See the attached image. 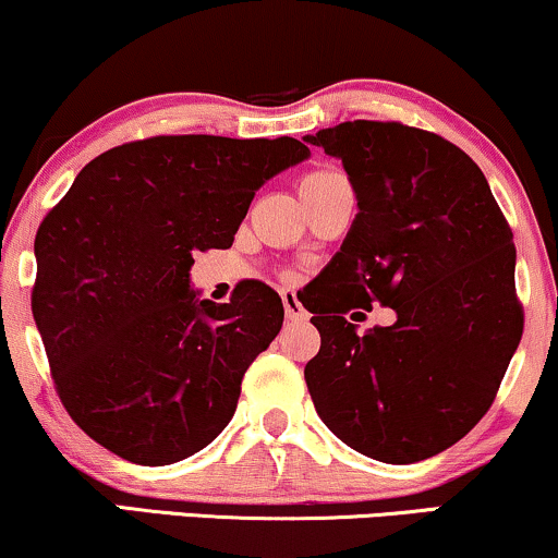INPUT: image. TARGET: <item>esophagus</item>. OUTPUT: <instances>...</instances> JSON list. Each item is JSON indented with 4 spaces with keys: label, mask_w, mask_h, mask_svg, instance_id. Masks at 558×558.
Listing matches in <instances>:
<instances>
[{
    "label": "esophagus",
    "mask_w": 558,
    "mask_h": 558,
    "mask_svg": "<svg viewBox=\"0 0 558 558\" xmlns=\"http://www.w3.org/2000/svg\"><path fill=\"white\" fill-rule=\"evenodd\" d=\"M280 299H283V308H286V319L288 322H306L308 319V312L301 306L299 295L293 291H280Z\"/></svg>",
    "instance_id": "34e87169"
}]
</instances>
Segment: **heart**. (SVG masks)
Listing matches in <instances>:
<instances>
[{
	"instance_id": "obj_1",
	"label": "heart",
	"mask_w": 558,
	"mask_h": 558,
	"mask_svg": "<svg viewBox=\"0 0 558 558\" xmlns=\"http://www.w3.org/2000/svg\"><path fill=\"white\" fill-rule=\"evenodd\" d=\"M344 180L342 172H337V169H314V172H306L299 182V190L303 197L319 193V190H324L327 185H331V182H340Z\"/></svg>"
}]
</instances>
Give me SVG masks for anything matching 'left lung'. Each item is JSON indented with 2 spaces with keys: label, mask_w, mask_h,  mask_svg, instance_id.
I'll list each match as a JSON object with an SVG mask.
<instances>
[{
  "label": "left lung",
  "mask_w": 558,
  "mask_h": 558,
  "mask_svg": "<svg viewBox=\"0 0 558 558\" xmlns=\"http://www.w3.org/2000/svg\"><path fill=\"white\" fill-rule=\"evenodd\" d=\"M306 141L342 159L361 208L303 303L322 335L308 393L357 453L425 461L489 412L523 337L512 229L476 161L437 133L348 121ZM373 302L398 322L357 332Z\"/></svg>",
  "instance_id": "left-lung-1"
}]
</instances>
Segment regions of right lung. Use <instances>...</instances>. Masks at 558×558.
I'll return each instance as SVG.
<instances>
[{
	"label": "right lung",
	"mask_w": 558,
	"mask_h": 558,
	"mask_svg": "<svg viewBox=\"0 0 558 558\" xmlns=\"http://www.w3.org/2000/svg\"><path fill=\"white\" fill-rule=\"evenodd\" d=\"M308 149L295 138L151 136L100 154L35 234L33 316L63 409L141 466L214 442L242 378L283 327L270 286L195 301V252L227 250L255 190Z\"/></svg>",
	"instance_id": "obj_1"
}]
</instances>
